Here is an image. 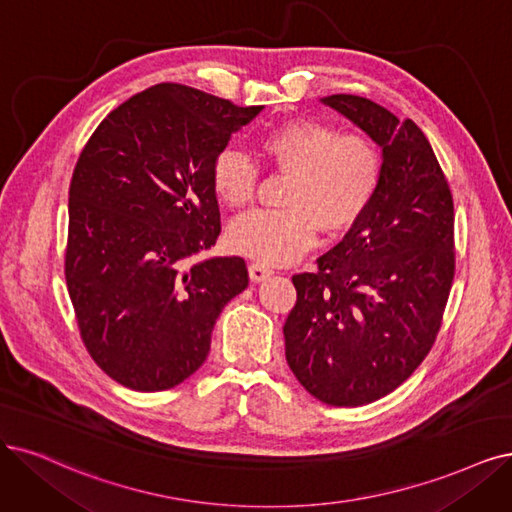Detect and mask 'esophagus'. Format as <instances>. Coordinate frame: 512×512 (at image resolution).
Segmentation results:
<instances>
[{"label":"esophagus","instance_id":"esophagus-1","mask_svg":"<svg viewBox=\"0 0 512 512\" xmlns=\"http://www.w3.org/2000/svg\"><path fill=\"white\" fill-rule=\"evenodd\" d=\"M272 274H274V270L268 268V266H263V263H259V261H253L249 266V276L255 282H263L266 278H270Z\"/></svg>","mask_w":512,"mask_h":512}]
</instances>
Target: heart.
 I'll return each mask as SVG.
<instances>
[{
  "label": "heart",
  "instance_id": "obj_1",
  "mask_svg": "<svg viewBox=\"0 0 512 512\" xmlns=\"http://www.w3.org/2000/svg\"><path fill=\"white\" fill-rule=\"evenodd\" d=\"M261 154L293 173L280 211H261L230 227L232 249L268 266H285L316 242L320 225L329 234L348 230L373 202L382 179L375 145L361 135H342L318 120H291L270 130ZM215 196L232 211L249 206L257 166L236 149H223L211 168Z\"/></svg>",
  "mask_w": 512,
  "mask_h": 512
}]
</instances>
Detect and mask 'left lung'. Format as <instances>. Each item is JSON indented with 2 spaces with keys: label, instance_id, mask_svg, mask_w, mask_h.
Here are the masks:
<instances>
[{
  "label": "left lung",
  "instance_id": "obj_1",
  "mask_svg": "<svg viewBox=\"0 0 512 512\" xmlns=\"http://www.w3.org/2000/svg\"><path fill=\"white\" fill-rule=\"evenodd\" d=\"M320 103L382 149L373 202L314 274L293 276L287 363L333 407L373 403L399 388L434 344L449 297L453 200L437 156L413 120L356 94Z\"/></svg>",
  "mask_w": 512,
  "mask_h": 512
}]
</instances>
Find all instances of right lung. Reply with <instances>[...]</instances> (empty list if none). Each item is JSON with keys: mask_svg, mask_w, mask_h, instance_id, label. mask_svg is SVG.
Instances as JSON below:
<instances>
[{"mask_svg": "<svg viewBox=\"0 0 512 512\" xmlns=\"http://www.w3.org/2000/svg\"><path fill=\"white\" fill-rule=\"evenodd\" d=\"M261 105L158 84L94 130L69 187L65 278L90 356L111 380L168 390L196 373L242 257H208L221 232L215 158Z\"/></svg>", "mask_w": 512, "mask_h": 512, "instance_id": "obj_1", "label": "right lung"}]
</instances>
